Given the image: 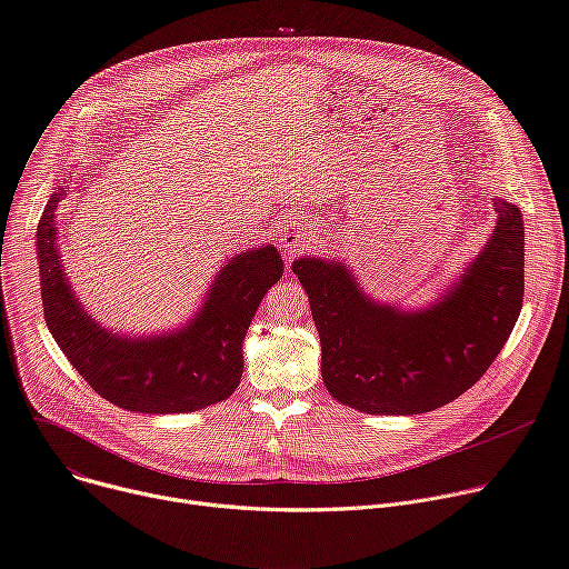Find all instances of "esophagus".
I'll return each instance as SVG.
<instances>
[{"instance_id": "1", "label": "esophagus", "mask_w": 569, "mask_h": 569, "mask_svg": "<svg viewBox=\"0 0 569 569\" xmlns=\"http://www.w3.org/2000/svg\"><path fill=\"white\" fill-rule=\"evenodd\" d=\"M281 240H283V244H286V247H295V244L299 242V238H297V236H292V233H286Z\"/></svg>"}]
</instances>
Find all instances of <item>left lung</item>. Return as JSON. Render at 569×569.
<instances>
[{
	"mask_svg": "<svg viewBox=\"0 0 569 569\" xmlns=\"http://www.w3.org/2000/svg\"><path fill=\"white\" fill-rule=\"evenodd\" d=\"M492 240L458 286L425 313L363 297L345 266L301 258L292 272L311 299L322 379L345 406L370 416H418L470 390L506 345L525 299V224L495 199Z\"/></svg>",
	"mask_w": 569,
	"mask_h": 569,
	"instance_id": "8db88e82",
	"label": "left lung"
}]
</instances>
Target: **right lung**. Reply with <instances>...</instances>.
<instances>
[{
  "label": "right lung",
  "instance_id": "1",
  "mask_svg": "<svg viewBox=\"0 0 569 569\" xmlns=\"http://www.w3.org/2000/svg\"><path fill=\"white\" fill-rule=\"evenodd\" d=\"M61 194L49 197L36 238L44 322L74 370L107 401L151 416L192 412L227 399L242 377L249 322L283 274L279 251L266 244L236 256L188 329L149 340L116 338L70 292L54 227Z\"/></svg>",
  "mask_w": 569,
  "mask_h": 569
}]
</instances>
